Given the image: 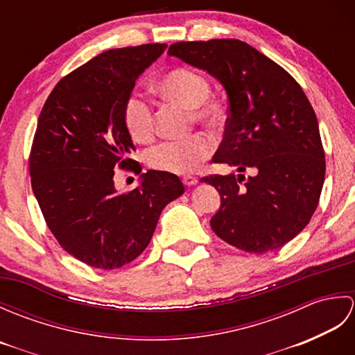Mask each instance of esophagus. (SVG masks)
Wrapping results in <instances>:
<instances>
[{"label":"esophagus","instance_id":"esophagus-1","mask_svg":"<svg viewBox=\"0 0 355 355\" xmlns=\"http://www.w3.org/2000/svg\"><path fill=\"white\" fill-rule=\"evenodd\" d=\"M183 183H184L186 186H193V184L198 183V180L195 178V177H192V175H184V177H183Z\"/></svg>","mask_w":355,"mask_h":355}]
</instances>
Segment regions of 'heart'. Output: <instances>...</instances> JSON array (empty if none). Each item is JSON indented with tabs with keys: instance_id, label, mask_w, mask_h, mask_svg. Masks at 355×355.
I'll use <instances>...</instances> for the list:
<instances>
[{
	"instance_id": "b5f03b06",
	"label": "heart",
	"mask_w": 355,
	"mask_h": 355,
	"mask_svg": "<svg viewBox=\"0 0 355 355\" xmlns=\"http://www.w3.org/2000/svg\"><path fill=\"white\" fill-rule=\"evenodd\" d=\"M157 89L166 99L189 108L192 119L201 125L212 126L223 119L221 103L210 96L212 85L197 70L187 67L173 69L158 79ZM123 123L134 141L149 143L155 135L153 105L139 93L130 94L123 107ZM212 150L214 143L205 134H192L186 139L163 141L150 148L146 163L155 171L183 175L197 169Z\"/></svg>"
}]
</instances>
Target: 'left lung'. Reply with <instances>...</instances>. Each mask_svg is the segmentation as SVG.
Returning <instances> with one entry per match:
<instances>
[{
	"instance_id": "8db88e82",
	"label": "left lung",
	"mask_w": 355,
	"mask_h": 355,
	"mask_svg": "<svg viewBox=\"0 0 355 355\" xmlns=\"http://www.w3.org/2000/svg\"><path fill=\"white\" fill-rule=\"evenodd\" d=\"M168 55L206 70L229 97L224 139L214 163L239 175H207L221 195L210 227L248 253L285 245L304 230L325 182V150L318 117L288 71L238 40L172 44ZM250 170L247 179L242 173Z\"/></svg>"
}]
</instances>
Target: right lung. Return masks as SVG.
<instances>
[{"instance_id":"1","label":"right lung","mask_w":355,"mask_h":355,"mask_svg":"<svg viewBox=\"0 0 355 355\" xmlns=\"http://www.w3.org/2000/svg\"><path fill=\"white\" fill-rule=\"evenodd\" d=\"M166 44L112 49L67 74L45 101L30 150L32 189L53 236L89 267L114 270L148 247L162 210L184 192L173 173L148 171L119 193L114 169L141 172L123 107Z\"/></svg>"}]
</instances>
